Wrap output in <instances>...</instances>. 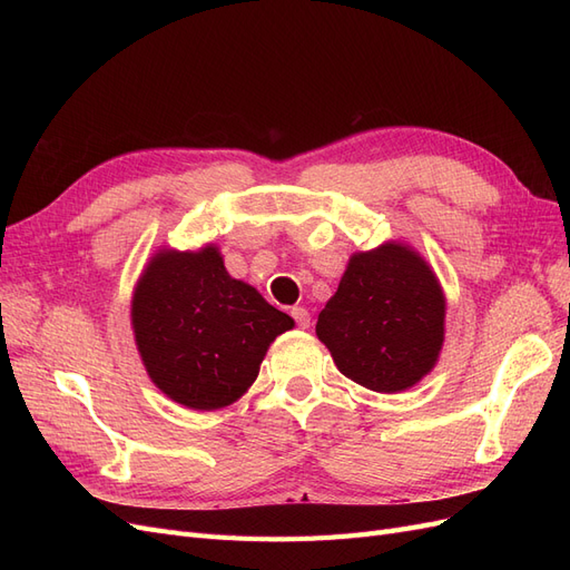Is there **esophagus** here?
Listing matches in <instances>:
<instances>
[{"label":"esophagus","instance_id":"34e87169","mask_svg":"<svg viewBox=\"0 0 570 570\" xmlns=\"http://www.w3.org/2000/svg\"><path fill=\"white\" fill-rule=\"evenodd\" d=\"M289 316L295 318V323L299 325V327H308V323H312V316H308V312L304 306H292L289 308Z\"/></svg>","mask_w":570,"mask_h":570}]
</instances>
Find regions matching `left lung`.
Listing matches in <instances>:
<instances>
[{"label": "left lung", "instance_id": "left-lung-1", "mask_svg": "<svg viewBox=\"0 0 570 570\" xmlns=\"http://www.w3.org/2000/svg\"><path fill=\"white\" fill-rule=\"evenodd\" d=\"M316 335L354 383L402 392L430 373L442 350V287L404 245L358 252L318 314Z\"/></svg>", "mask_w": 570, "mask_h": 570}]
</instances>
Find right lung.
I'll list each match as a JSON object with an SVG mask.
<instances>
[{
	"instance_id": "1",
	"label": "right lung",
	"mask_w": 570,
	"mask_h": 570,
	"mask_svg": "<svg viewBox=\"0 0 570 570\" xmlns=\"http://www.w3.org/2000/svg\"><path fill=\"white\" fill-rule=\"evenodd\" d=\"M292 325L252 285L230 278L216 247L159 252L132 297L135 342L149 377L195 411L243 396L268 344Z\"/></svg>"
}]
</instances>
